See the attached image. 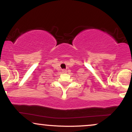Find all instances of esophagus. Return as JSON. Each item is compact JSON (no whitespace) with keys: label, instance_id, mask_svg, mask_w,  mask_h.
<instances>
[{"label":"esophagus","instance_id":"obj_1","mask_svg":"<svg viewBox=\"0 0 132 132\" xmlns=\"http://www.w3.org/2000/svg\"><path fill=\"white\" fill-rule=\"evenodd\" d=\"M62 73H66L67 72V70L65 69H63L62 70Z\"/></svg>","mask_w":132,"mask_h":132}]
</instances>
